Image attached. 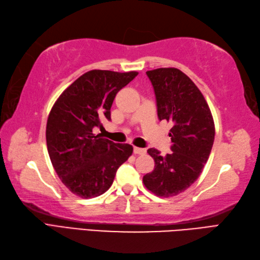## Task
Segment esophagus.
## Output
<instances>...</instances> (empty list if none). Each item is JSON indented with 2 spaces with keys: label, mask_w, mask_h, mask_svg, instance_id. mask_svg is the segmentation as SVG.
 Here are the masks:
<instances>
[{
  "label": "esophagus",
  "mask_w": 260,
  "mask_h": 260,
  "mask_svg": "<svg viewBox=\"0 0 260 260\" xmlns=\"http://www.w3.org/2000/svg\"><path fill=\"white\" fill-rule=\"evenodd\" d=\"M134 152L136 153V155H145V153H146V149H144V148L135 147V148H134Z\"/></svg>",
  "instance_id": "34e87169"
}]
</instances>
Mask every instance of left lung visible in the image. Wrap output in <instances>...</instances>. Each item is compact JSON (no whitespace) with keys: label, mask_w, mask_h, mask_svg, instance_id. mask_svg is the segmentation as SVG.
<instances>
[{"label":"left lung","mask_w":260,"mask_h":260,"mask_svg":"<svg viewBox=\"0 0 260 260\" xmlns=\"http://www.w3.org/2000/svg\"><path fill=\"white\" fill-rule=\"evenodd\" d=\"M146 74L155 91L158 118L173 124V152L161 156L155 148L148 149L155 168L142 181L157 197L171 198L187 189L202 173L213 146L214 121L203 94L182 71L157 68Z\"/></svg>","instance_id":"obj_1"}]
</instances>
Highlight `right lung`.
<instances>
[{
    "label": "right lung",
    "instance_id": "add662e5",
    "mask_svg": "<svg viewBox=\"0 0 260 260\" xmlns=\"http://www.w3.org/2000/svg\"><path fill=\"white\" fill-rule=\"evenodd\" d=\"M138 75L93 70L68 86L52 107L46 128L47 149L62 184L77 197H100L111 187L118 168L132 155L128 144H114L93 128L111 121V107L121 88Z\"/></svg>",
    "mask_w": 260,
    "mask_h": 260
}]
</instances>
